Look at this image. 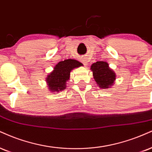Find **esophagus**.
<instances>
[{
    "instance_id": "esophagus-1",
    "label": "esophagus",
    "mask_w": 152,
    "mask_h": 152,
    "mask_svg": "<svg viewBox=\"0 0 152 152\" xmlns=\"http://www.w3.org/2000/svg\"><path fill=\"white\" fill-rule=\"evenodd\" d=\"M82 61H83V65L85 66H87L88 65V59H87V58H84L82 60Z\"/></svg>"
}]
</instances>
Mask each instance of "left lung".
Segmentation results:
<instances>
[{
  "label": "left lung",
  "mask_w": 152,
  "mask_h": 152,
  "mask_svg": "<svg viewBox=\"0 0 152 152\" xmlns=\"http://www.w3.org/2000/svg\"><path fill=\"white\" fill-rule=\"evenodd\" d=\"M94 80L103 89L112 86L116 78L115 73L109 68L108 64L105 61H97L91 66Z\"/></svg>",
  "instance_id": "8db88e82"
}]
</instances>
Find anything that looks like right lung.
Here are the masks:
<instances>
[{"label":"right lung","instance_id":"right-lung-1","mask_svg":"<svg viewBox=\"0 0 152 152\" xmlns=\"http://www.w3.org/2000/svg\"><path fill=\"white\" fill-rule=\"evenodd\" d=\"M81 62L74 59H66L59 61L54 66V70L47 76L46 81L51 92H59L65 90L66 82L70 77L72 69L81 66Z\"/></svg>","mask_w":152,"mask_h":152}]
</instances>
